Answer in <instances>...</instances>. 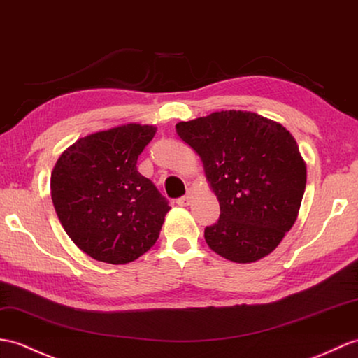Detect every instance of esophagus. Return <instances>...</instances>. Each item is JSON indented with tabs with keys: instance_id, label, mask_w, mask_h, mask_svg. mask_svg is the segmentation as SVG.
<instances>
[{
	"instance_id": "esophagus-1",
	"label": "esophagus",
	"mask_w": 358,
	"mask_h": 358,
	"mask_svg": "<svg viewBox=\"0 0 358 358\" xmlns=\"http://www.w3.org/2000/svg\"><path fill=\"white\" fill-rule=\"evenodd\" d=\"M190 199H192V195H190V194H186L185 196H181V198H178V199H177V204H178V206H182V207H185V206H189Z\"/></svg>"
}]
</instances>
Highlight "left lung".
<instances>
[{"mask_svg": "<svg viewBox=\"0 0 358 358\" xmlns=\"http://www.w3.org/2000/svg\"><path fill=\"white\" fill-rule=\"evenodd\" d=\"M178 137L199 155L220 201V220L206 243L229 261L270 255L293 227L306 185L294 137L280 123L250 111H220L177 123Z\"/></svg>", "mask_w": 358, "mask_h": 358, "instance_id": "obj_1", "label": "left lung"}]
</instances>
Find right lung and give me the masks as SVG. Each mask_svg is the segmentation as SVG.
<instances>
[{
    "instance_id": "add662e5",
    "label": "right lung",
    "mask_w": 358,
    "mask_h": 358,
    "mask_svg": "<svg viewBox=\"0 0 358 358\" xmlns=\"http://www.w3.org/2000/svg\"><path fill=\"white\" fill-rule=\"evenodd\" d=\"M152 124L128 123L94 132L66 148L50 187L64 230L82 252L106 264H128L155 241L169 204L137 171L155 136Z\"/></svg>"
}]
</instances>
